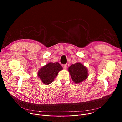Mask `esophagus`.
Segmentation results:
<instances>
[{"instance_id":"1","label":"esophagus","mask_w":122,"mask_h":122,"mask_svg":"<svg viewBox=\"0 0 122 122\" xmlns=\"http://www.w3.org/2000/svg\"><path fill=\"white\" fill-rule=\"evenodd\" d=\"M67 67H68L67 64H65V65H64V66H63V67H64V68L65 69H67Z\"/></svg>"}]
</instances>
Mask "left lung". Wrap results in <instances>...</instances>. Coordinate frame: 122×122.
I'll list each match as a JSON object with an SVG mask.
<instances>
[{
	"instance_id": "left-lung-1",
	"label": "left lung",
	"mask_w": 122,
	"mask_h": 122,
	"mask_svg": "<svg viewBox=\"0 0 122 122\" xmlns=\"http://www.w3.org/2000/svg\"><path fill=\"white\" fill-rule=\"evenodd\" d=\"M68 70L73 81L76 83L81 82L87 78V68L80 62L72 65Z\"/></svg>"
}]
</instances>
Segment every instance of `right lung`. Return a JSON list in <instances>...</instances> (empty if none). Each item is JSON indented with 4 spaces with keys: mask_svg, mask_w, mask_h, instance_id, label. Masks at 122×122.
I'll return each mask as SVG.
<instances>
[{
    "mask_svg": "<svg viewBox=\"0 0 122 122\" xmlns=\"http://www.w3.org/2000/svg\"><path fill=\"white\" fill-rule=\"evenodd\" d=\"M62 69V67L58 62H50L40 69L38 75L43 83L49 84L53 81L58 72Z\"/></svg>",
    "mask_w": 122,
    "mask_h": 122,
    "instance_id": "1",
    "label": "right lung"
}]
</instances>
